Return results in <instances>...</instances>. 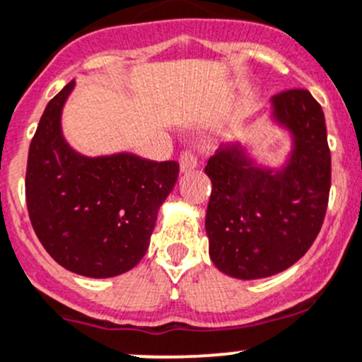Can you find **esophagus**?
<instances>
[{
  "label": "esophagus",
  "mask_w": 362,
  "mask_h": 362,
  "mask_svg": "<svg viewBox=\"0 0 362 362\" xmlns=\"http://www.w3.org/2000/svg\"><path fill=\"white\" fill-rule=\"evenodd\" d=\"M180 171L184 173V171H191L197 166V156L194 154V151L191 149H185L184 152L180 154Z\"/></svg>",
  "instance_id": "esophagus-1"
}]
</instances>
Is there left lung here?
<instances>
[{"label":"left lung","mask_w":362,"mask_h":362,"mask_svg":"<svg viewBox=\"0 0 362 362\" xmlns=\"http://www.w3.org/2000/svg\"><path fill=\"white\" fill-rule=\"evenodd\" d=\"M274 117L293 133L286 166L260 168L241 147H220L208 161L210 257L218 271L260 279L286 271L317 238L332 187L325 112L309 90L272 97Z\"/></svg>","instance_id":"8db88e82"}]
</instances>
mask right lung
<instances>
[{"mask_svg": "<svg viewBox=\"0 0 362 362\" xmlns=\"http://www.w3.org/2000/svg\"><path fill=\"white\" fill-rule=\"evenodd\" d=\"M74 81L48 102L29 147L25 201L33 229L57 264L114 277L149 248L158 210L178 178L177 161L135 154L86 158L66 142L60 116Z\"/></svg>", "mask_w": 362, "mask_h": 362, "instance_id": "1", "label": "right lung"}]
</instances>
